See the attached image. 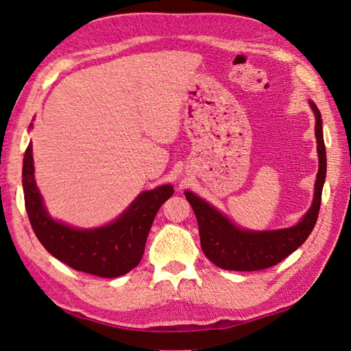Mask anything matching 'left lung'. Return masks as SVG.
<instances>
[{"instance_id":"8db88e82","label":"left lung","mask_w":351,"mask_h":351,"mask_svg":"<svg viewBox=\"0 0 351 351\" xmlns=\"http://www.w3.org/2000/svg\"><path fill=\"white\" fill-rule=\"evenodd\" d=\"M315 112V136L317 142L319 169L316 174L315 197L312 206L303 215L299 224L282 230L249 231L222 215L218 209L192 192H184L199 224L200 246L206 258L217 267L228 271H261L274 267L297 247H300L312 232L321 208L322 189L326 177V151L322 133V117L313 102H309Z\"/></svg>"}]
</instances>
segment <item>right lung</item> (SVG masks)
I'll list each match as a JSON object with an SVG mask.
<instances>
[{"instance_id": "add662e5", "label": "right lung", "mask_w": 351, "mask_h": 351, "mask_svg": "<svg viewBox=\"0 0 351 351\" xmlns=\"http://www.w3.org/2000/svg\"><path fill=\"white\" fill-rule=\"evenodd\" d=\"M22 174L26 212L42 246L73 269L102 278L120 277L139 265L156 212L174 193L171 184L147 190L110 224L79 230L52 219L47 212L34 176L32 143L25 152Z\"/></svg>"}]
</instances>
